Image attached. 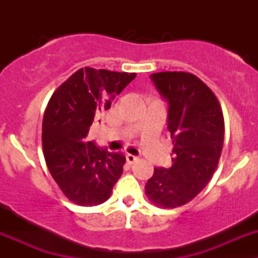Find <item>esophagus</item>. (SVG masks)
<instances>
[{
    "label": "esophagus",
    "mask_w": 258,
    "mask_h": 258,
    "mask_svg": "<svg viewBox=\"0 0 258 258\" xmlns=\"http://www.w3.org/2000/svg\"><path fill=\"white\" fill-rule=\"evenodd\" d=\"M126 161H127V163L132 165V163H135V162H137V161H139V157H136V156L130 155V153H127V155H126Z\"/></svg>",
    "instance_id": "esophagus-1"
}]
</instances>
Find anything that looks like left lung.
Wrapping results in <instances>:
<instances>
[{
    "label": "left lung",
    "mask_w": 258,
    "mask_h": 258,
    "mask_svg": "<svg viewBox=\"0 0 258 258\" xmlns=\"http://www.w3.org/2000/svg\"><path fill=\"white\" fill-rule=\"evenodd\" d=\"M168 101L172 166L155 168L145 186L151 204L176 209L195 199L217 168L225 140L222 108L212 90L189 72H158L150 76Z\"/></svg>",
    "instance_id": "1"
}]
</instances>
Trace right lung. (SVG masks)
<instances>
[{
  "mask_svg": "<svg viewBox=\"0 0 258 258\" xmlns=\"http://www.w3.org/2000/svg\"><path fill=\"white\" fill-rule=\"evenodd\" d=\"M136 77V74L80 69L53 92L42 122L46 165L64 196L80 206L110 199L126 157L86 141L96 117Z\"/></svg>",
  "mask_w": 258,
  "mask_h": 258,
  "instance_id": "1",
  "label": "right lung"
}]
</instances>
